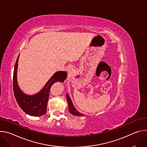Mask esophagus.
<instances>
[{
    "mask_svg": "<svg viewBox=\"0 0 147 147\" xmlns=\"http://www.w3.org/2000/svg\"><path fill=\"white\" fill-rule=\"evenodd\" d=\"M68 71H69H69H70V69H68Z\"/></svg>",
    "mask_w": 147,
    "mask_h": 147,
    "instance_id": "1",
    "label": "esophagus"
}]
</instances>
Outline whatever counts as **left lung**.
<instances>
[{
	"label": "left lung",
	"mask_w": 147,
	"mask_h": 147,
	"mask_svg": "<svg viewBox=\"0 0 147 147\" xmlns=\"http://www.w3.org/2000/svg\"><path fill=\"white\" fill-rule=\"evenodd\" d=\"M66 98H67V102H68V105H69V112L73 115H75V116H82L83 115L81 114V113H80L76 108L75 107H74L73 104L71 102V100L69 95L68 94H66Z\"/></svg>",
	"instance_id": "left-lung-1"
}]
</instances>
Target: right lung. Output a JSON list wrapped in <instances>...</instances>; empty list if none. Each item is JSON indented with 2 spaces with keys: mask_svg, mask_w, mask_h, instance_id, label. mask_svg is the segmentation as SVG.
I'll return each instance as SVG.
<instances>
[{
  "mask_svg": "<svg viewBox=\"0 0 147 147\" xmlns=\"http://www.w3.org/2000/svg\"><path fill=\"white\" fill-rule=\"evenodd\" d=\"M19 55L17 59L13 78V91L15 98L20 107L28 115L33 116H40L47 112V103L49 99V91L53 84L57 81L63 82L67 77L66 71H57L47 82L44 88L39 92L33 95L24 94L18 86L17 80V72Z\"/></svg>",
  "mask_w": 147,
  "mask_h": 147,
  "instance_id": "add662e5",
  "label": "right lung"
}]
</instances>
